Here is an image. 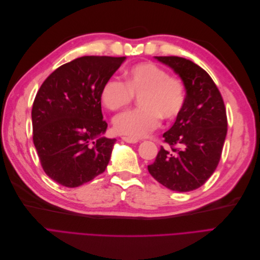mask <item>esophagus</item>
<instances>
[{"instance_id":"1","label":"esophagus","mask_w":260,"mask_h":260,"mask_svg":"<svg viewBox=\"0 0 260 260\" xmlns=\"http://www.w3.org/2000/svg\"><path fill=\"white\" fill-rule=\"evenodd\" d=\"M121 139H122V141H124V142H127V143H137L138 142L137 139H132V138H128V137H122Z\"/></svg>"}]
</instances>
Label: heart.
<instances>
[{
	"label": "heart",
	"instance_id": "obj_1",
	"mask_svg": "<svg viewBox=\"0 0 260 260\" xmlns=\"http://www.w3.org/2000/svg\"><path fill=\"white\" fill-rule=\"evenodd\" d=\"M100 96L111 111L128 106L139 96L141 107L117 115L113 124L119 135L140 139L158 127L161 118L176 119L184 109L187 92L180 77L170 76L165 68L146 61L132 66L125 73L124 81L116 76L107 78Z\"/></svg>",
	"mask_w": 260,
	"mask_h": 260
}]
</instances>
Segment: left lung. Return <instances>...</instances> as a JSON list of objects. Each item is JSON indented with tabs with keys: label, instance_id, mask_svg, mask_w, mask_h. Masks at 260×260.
I'll return each mask as SVG.
<instances>
[{
	"label": "left lung",
	"instance_id": "8db88e82",
	"mask_svg": "<svg viewBox=\"0 0 260 260\" xmlns=\"http://www.w3.org/2000/svg\"><path fill=\"white\" fill-rule=\"evenodd\" d=\"M170 66L186 85V103L174 125L165 132L156 159L147 169L172 191L188 192L202 186L216 170L228 131L225 106L210 76L190 59L156 56Z\"/></svg>",
	"mask_w": 260,
	"mask_h": 260
}]
</instances>
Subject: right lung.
I'll use <instances>...</instances> for the list:
<instances>
[{
	"label": "right lung",
	"instance_id": "right-lung-1",
	"mask_svg": "<svg viewBox=\"0 0 260 260\" xmlns=\"http://www.w3.org/2000/svg\"><path fill=\"white\" fill-rule=\"evenodd\" d=\"M125 57L82 56L46 78L34 101L32 139L44 172L76 187L105 171L116 139L106 131L101 89Z\"/></svg>",
	"mask_w": 260,
	"mask_h": 260
}]
</instances>
